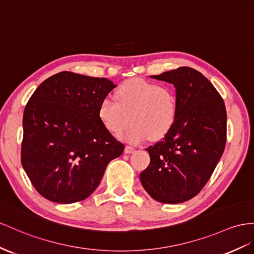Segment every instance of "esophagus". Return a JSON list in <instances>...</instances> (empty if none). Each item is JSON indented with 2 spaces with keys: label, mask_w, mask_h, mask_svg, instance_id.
Listing matches in <instances>:
<instances>
[{
  "label": "esophagus",
  "mask_w": 254,
  "mask_h": 254,
  "mask_svg": "<svg viewBox=\"0 0 254 254\" xmlns=\"http://www.w3.org/2000/svg\"><path fill=\"white\" fill-rule=\"evenodd\" d=\"M135 151V148L134 147H131V146H127L126 148H125V152L126 153H132V152H134Z\"/></svg>",
  "instance_id": "34e87169"
}]
</instances>
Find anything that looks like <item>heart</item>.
Returning <instances> with one entry per match:
<instances>
[{
    "instance_id": "obj_1",
    "label": "heart",
    "mask_w": 254,
    "mask_h": 254,
    "mask_svg": "<svg viewBox=\"0 0 254 254\" xmlns=\"http://www.w3.org/2000/svg\"><path fill=\"white\" fill-rule=\"evenodd\" d=\"M116 99L102 100L100 121L107 131L119 134L131 120L132 126L122 134V138L131 144H139L148 137H163L176 119V99L165 86L134 78L117 89Z\"/></svg>"
}]
</instances>
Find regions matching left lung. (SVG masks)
<instances>
[{
    "instance_id": "left-lung-1",
    "label": "left lung",
    "mask_w": 254,
    "mask_h": 254,
    "mask_svg": "<svg viewBox=\"0 0 254 254\" xmlns=\"http://www.w3.org/2000/svg\"><path fill=\"white\" fill-rule=\"evenodd\" d=\"M150 77L174 84L177 113L164 138L146 149L150 164L140 173V183L160 203H184L203 189L222 157L225 105L212 83L194 68L181 66Z\"/></svg>"
}]
</instances>
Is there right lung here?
<instances>
[{
    "instance_id": "right-lung-1",
    "label": "right lung",
    "mask_w": 254,
    "mask_h": 254,
    "mask_svg": "<svg viewBox=\"0 0 254 254\" xmlns=\"http://www.w3.org/2000/svg\"><path fill=\"white\" fill-rule=\"evenodd\" d=\"M116 88L106 78L61 71L44 80L23 113L21 163L45 198L71 204L99 187L125 145L102 125L99 106Z\"/></svg>"
}]
</instances>
